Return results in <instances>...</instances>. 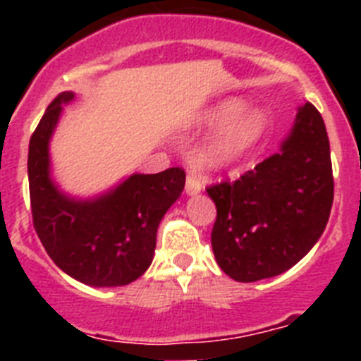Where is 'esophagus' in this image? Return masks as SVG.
Returning a JSON list of instances; mask_svg holds the SVG:
<instances>
[{"instance_id":"1","label":"esophagus","mask_w":361,"mask_h":361,"mask_svg":"<svg viewBox=\"0 0 361 361\" xmlns=\"http://www.w3.org/2000/svg\"><path fill=\"white\" fill-rule=\"evenodd\" d=\"M204 188V183L200 180L199 177H197L195 173H190L186 178V193L188 195H197V193H200Z\"/></svg>"}]
</instances>
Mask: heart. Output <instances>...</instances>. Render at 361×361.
I'll list each match as a JSON object with an SVG mask.
<instances>
[{
  "label": "heart",
  "mask_w": 361,
  "mask_h": 361,
  "mask_svg": "<svg viewBox=\"0 0 361 361\" xmlns=\"http://www.w3.org/2000/svg\"><path fill=\"white\" fill-rule=\"evenodd\" d=\"M204 123L212 128L226 124L206 149V162L212 168H224L257 146L266 133L267 116L262 108H245L242 99H226L206 111Z\"/></svg>",
  "instance_id": "1"
}]
</instances>
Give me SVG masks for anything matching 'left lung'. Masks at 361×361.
I'll return each mask as SVG.
<instances>
[{
    "label": "left lung",
    "mask_w": 361,
    "mask_h": 361,
    "mask_svg": "<svg viewBox=\"0 0 361 361\" xmlns=\"http://www.w3.org/2000/svg\"><path fill=\"white\" fill-rule=\"evenodd\" d=\"M216 206L212 245L216 264L237 282L291 269L322 237L334 197L329 137L320 111H296L280 149L235 183L209 186Z\"/></svg>",
    "instance_id": "1"
}]
</instances>
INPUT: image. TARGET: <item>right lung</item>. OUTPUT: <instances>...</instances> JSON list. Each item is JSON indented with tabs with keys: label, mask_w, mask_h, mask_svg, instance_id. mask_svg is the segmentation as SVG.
Returning a JSON list of instances; mask_svg holds the SVG:
<instances>
[{
	"label": "right lung",
	"mask_w": 361,
	"mask_h": 361,
	"mask_svg": "<svg viewBox=\"0 0 361 361\" xmlns=\"http://www.w3.org/2000/svg\"><path fill=\"white\" fill-rule=\"evenodd\" d=\"M72 92L54 99L28 145L34 228L59 269L92 288L128 286L153 260L157 228L186 183L183 168L133 173L94 199L63 193L50 177V139Z\"/></svg>",
	"instance_id": "add662e5"
}]
</instances>
